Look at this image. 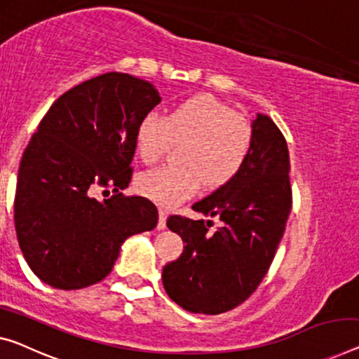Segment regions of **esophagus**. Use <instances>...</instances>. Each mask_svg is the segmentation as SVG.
<instances>
[{
    "mask_svg": "<svg viewBox=\"0 0 359 359\" xmlns=\"http://www.w3.org/2000/svg\"><path fill=\"white\" fill-rule=\"evenodd\" d=\"M165 221H168V211L165 210H159V219H158V229L159 231H164L165 229Z\"/></svg>",
    "mask_w": 359,
    "mask_h": 359,
    "instance_id": "obj_1",
    "label": "esophagus"
}]
</instances>
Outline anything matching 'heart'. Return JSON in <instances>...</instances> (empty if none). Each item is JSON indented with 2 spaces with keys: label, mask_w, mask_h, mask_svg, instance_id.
Wrapping results in <instances>:
<instances>
[{
  "label": "heart",
  "mask_w": 359,
  "mask_h": 359,
  "mask_svg": "<svg viewBox=\"0 0 359 359\" xmlns=\"http://www.w3.org/2000/svg\"><path fill=\"white\" fill-rule=\"evenodd\" d=\"M170 142L179 148V165H161L137 179L143 196L161 206H175L194 196L201 184L219 189L243 169L253 145L247 117L210 95H198L175 104L168 116L149 112L138 122L135 151L145 164L156 163Z\"/></svg>",
  "instance_id": "heart-1"
}]
</instances>
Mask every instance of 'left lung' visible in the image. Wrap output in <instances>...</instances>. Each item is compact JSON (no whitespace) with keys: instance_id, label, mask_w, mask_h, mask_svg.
<instances>
[{"instance_id":"left-lung-1","label":"left lung","mask_w":359,"mask_h":359,"mask_svg":"<svg viewBox=\"0 0 359 359\" xmlns=\"http://www.w3.org/2000/svg\"><path fill=\"white\" fill-rule=\"evenodd\" d=\"M253 145L243 169L191 210L212 221L170 216L168 227L184 240V253L165 264L169 298L187 311L221 314L242 304L269 271L292 210L290 158L285 137L269 116L253 121Z\"/></svg>"}]
</instances>
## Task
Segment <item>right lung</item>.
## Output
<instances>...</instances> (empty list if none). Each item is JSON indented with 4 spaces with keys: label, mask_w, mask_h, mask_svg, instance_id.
I'll return each mask as SVG.
<instances>
[{
    "label": "right lung",
    "mask_w": 359,
    "mask_h": 359,
    "mask_svg": "<svg viewBox=\"0 0 359 359\" xmlns=\"http://www.w3.org/2000/svg\"><path fill=\"white\" fill-rule=\"evenodd\" d=\"M161 96L147 80L108 72L61 95L43 116L19 165V247L48 285L77 290L103 280L130 235L153 231L158 210L126 196L138 122ZM96 186L113 195L93 196Z\"/></svg>",
    "instance_id": "obj_1"
}]
</instances>
